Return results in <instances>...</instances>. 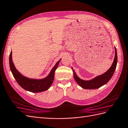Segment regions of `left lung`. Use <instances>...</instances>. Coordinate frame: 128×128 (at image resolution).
I'll return each mask as SVG.
<instances>
[{"label": "left lung", "instance_id": "obj_1", "mask_svg": "<svg viewBox=\"0 0 128 128\" xmlns=\"http://www.w3.org/2000/svg\"><path fill=\"white\" fill-rule=\"evenodd\" d=\"M114 50H115V54H114V60L110 68L106 72L96 77L92 80H81L77 76L76 72L72 68L74 80L80 86L86 89H95L104 86V84H106L109 81L111 78L113 76L117 63V54L116 48H114Z\"/></svg>", "mask_w": 128, "mask_h": 128}]
</instances>
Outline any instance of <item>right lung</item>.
<instances>
[{"instance_id":"1","label":"right lung","mask_w":128,"mask_h":128,"mask_svg":"<svg viewBox=\"0 0 128 128\" xmlns=\"http://www.w3.org/2000/svg\"><path fill=\"white\" fill-rule=\"evenodd\" d=\"M60 60H61L57 62L54 66L52 68L50 74L42 80L31 79V78L24 77L19 73L16 69L13 63L12 51L10 54L9 64L13 76L19 86L25 90L30 91V92H40L47 90L51 86L54 80L55 71L57 69Z\"/></svg>"}]
</instances>
